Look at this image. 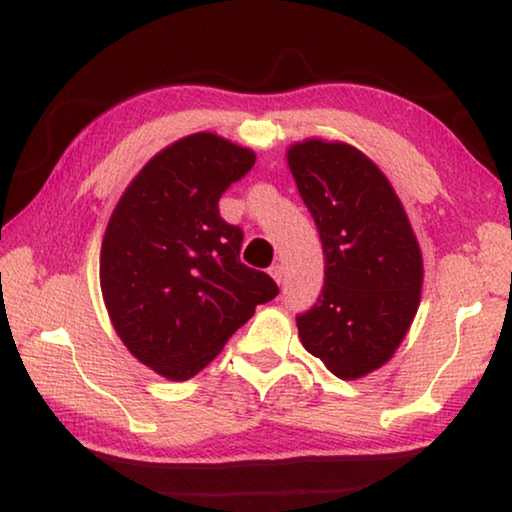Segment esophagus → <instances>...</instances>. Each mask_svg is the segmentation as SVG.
Here are the masks:
<instances>
[{
  "mask_svg": "<svg viewBox=\"0 0 512 512\" xmlns=\"http://www.w3.org/2000/svg\"><path fill=\"white\" fill-rule=\"evenodd\" d=\"M268 273H271V277H273V280H275L277 284L282 282V275H284V271H282V266H280V264H273L271 268H268Z\"/></svg>",
  "mask_w": 512,
  "mask_h": 512,
  "instance_id": "34e87169",
  "label": "esophagus"
}]
</instances>
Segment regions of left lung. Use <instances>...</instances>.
Listing matches in <instances>:
<instances>
[{"label": "left lung", "instance_id": "8db88e82", "mask_svg": "<svg viewBox=\"0 0 512 512\" xmlns=\"http://www.w3.org/2000/svg\"><path fill=\"white\" fill-rule=\"evenodd\" d=\"M289 167L325 255L316 305L296 316L307 352L341 379L393 357L420 305L422 255L391 183L339 142L291 146Z\"/></svg>", "mask_w": 512, "mask_h": 512}]
</instances>
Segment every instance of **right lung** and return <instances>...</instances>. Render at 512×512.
<instances>
[{
  "label": "right lung",
  "instance_id": "right-lung-1",
  "mask_svg": "<svg viewBox=\"0 0 512 512\" xmlns=\"http://www.w3.org/2000/svg\"><path fill=\"white\" fill-rule=\"evenodd\" d=\"M255 153L212 133L160 151L119 198L101 244V291L119 339L173 381L201 372L280 289L239 259L244 230L219 198Z\"/></svg>",
  "mask_w": 512,
  "mask_h": 512
}]
</instances>
